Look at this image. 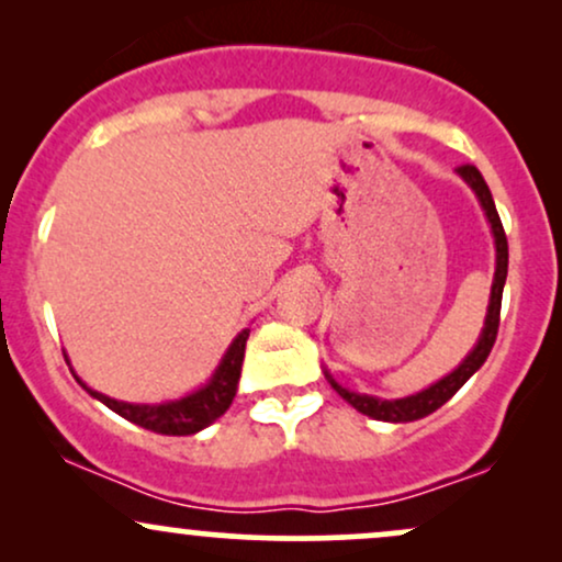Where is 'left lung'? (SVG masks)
<instances>
[{"mask_svg":"<svg viewBox=\"0 0 562 562\" xmlns=\"http://www.w3.org/2000/svg\"><path fill=\"white\" fill-rule=\"evenodd\" d=\"M460 179L465 182L470 190L475 192L479 198L483 214H486L488 227H492V237H494V250H496V267H494V282H492V295H488V308H486V319H483V330L479 335V344L473 346V351L462 359L449 375H443L441 380H436L434 385L428 389L412 393V396L404 398H378V396H367V393H357L348 391L344 385L335 380L330 372L325 370L327 383L338 391V396H344L348 404L353 406L362 415L372 417V420H383V423H412L420 420V417H428L430 412H436L438 406H443L454 396L462 385L468 383L475 372L481 370V364L486 362V357L492 353V346L496 340V330H499V308H502V290H505V280H507V237L505 229H502L499 214H496V205L492 198V190L488 184L483 182L481 171L475 166H460L457 169Z\"/></svg>","mask_w":562,"mask_h":562,"instance_id":"left-lung-1","label":"left lung"}]
</instances>
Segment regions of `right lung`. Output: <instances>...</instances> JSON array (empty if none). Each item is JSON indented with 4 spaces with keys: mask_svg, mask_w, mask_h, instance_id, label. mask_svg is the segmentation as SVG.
I'll return each instance as SVG.
<instances>
[{
    "mask_svg": "<svg viewBox=\"0 0 562 562\" xmlns=\"http://www.w3.org/2000/svg\"><path fill=\"white\" fill-rule=\"evenodd\" d=\"M250 330L245 327L235 335L227 351H224L222 362L214 370V375L209 378V383L200 385L198 391L187 393V396L171 398V402H160V404H132V402H119V398L105 396V393L89 389L83 380L76 375V370L70 367V359L66 357V362L74 372V378L79 380V385L89 396L97 398L113 409L115 415H121L124 420L139 425V428L153 430V434H164V436H192L198 430L209 428L211 423L218 420L224 412L229 409L232 398L237 393V380H240V370H243V357H245V340H248Z\"/></svg>",
    "mask_w": 562,
    "mask_h": 562,
    "instance_id": "right-lung-1",
    "label": "right lung"
}]
</instances>
